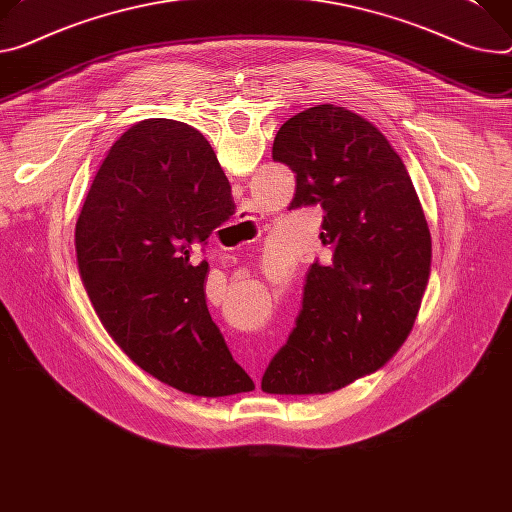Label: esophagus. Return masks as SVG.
I'll return each mask as SVG.
<instances>
[{"label":"esophagus","instance_id":"34e87169","mask_svg":"<svg viewBox=\"0 0 512 512\" xmlns=\"http://www.w3.org/2000/svg\"><path fill=\"white\" fill-rule=\"evenodd\" d=\"M239 214H243V218H241V220H245V222H251V220H253V216H251V212H249V210H241Z\"/></svg>","mask_w":512,"mask_h":512}]
</instances>
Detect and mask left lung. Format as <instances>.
<instances>
[{
  "label": "left lung",
  "instance_id": "obj_1",
  "mask_svg": "<svg viewBox=\"0 0 512 512\" xmlns=\"http://www.w3.org/2000/svg\"><path fill=\"white\" fill-rule=\"evenodd\" d=\"M273 159L296 173L290 210L320 206L327 263H312L302 310L265 369L267 394H329L402 347L431 271V232L404 161L363 116L333 104L292 116Z\"/></svg>",
  "mask_w": 512,
  "mask_h": 512
}]
</instances>
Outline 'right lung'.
Masks as SVG:
<instances>
[{
	"mask_svg": "<svg viewBox=\"0 0 512 512\" xmlns=\"http://www.w3.org/2000/svg\"><path fill=\"white\" fill-rule=\"evenodd\" d=\"M235 214L200 130L167 118L130 126L108 151L75 224L77 267L104 329L147 374L194 396L251 392L190 261Z\"/></svg>",
	"mask_w": 512,
	"mask_h": 512,
	"instance_id": "obj_1",
	"label": "right lung"
}]
</instances>
